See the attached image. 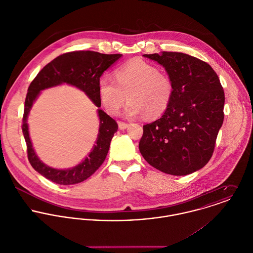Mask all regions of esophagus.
<instances>
[{
    "label": "esophagus",
    "instance_id": "34e87169",
    "mask_svg": "<svg viewBox=\"0 0 253 253\" xmlns=\"http://www.w3.org/2000/svg\"><path fill=\"white\" fill-rule=\"evenodd\" d=\"M118 124H119V128L120 129H126L128 126V124L124 123V122H119Z\"/></svg>",
    "mask_w": 253,
    "mask_h": 253
}]
</instances>
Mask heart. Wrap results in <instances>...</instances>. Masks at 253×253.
Here are the masks:
<instances>
[{
  "label": "heart",
  "instance_id": "heart-1",
  "mask_svg": "<svg viewBox=\"0 0 253 253\" xmlns=\"http://www.w3.org/2000/svg\"><path fill=\"white\" fill-rule=\"evenodd\" d=\"M116 80L103 75L98 82L100 102L111 115L119 112L127 96L130 100L125 108V115L128 118L144 113L150 119L159 117L171 102V79L143 60H132L121 66L116 71Z\"/></svg>",
  "mask_w": 253,
  "mask_h": 253
}]
</instances>
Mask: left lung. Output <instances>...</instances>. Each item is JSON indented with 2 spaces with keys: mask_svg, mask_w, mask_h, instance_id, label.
Listing matches in <instances>:
<instances>
[{
  "mask_svg": "<svg viewBox=\"0 0 253 253\" xmlns=\"http://www.w3.org/2000/svg\"><path fill=\"white\" fill-rule=\"evenodd\" d=\"M162 65L173 84V96L163 116L143 126L139 151L155 169L182 176L211 160L224 120L225 95L207 62L182 52L143 54Z\"/></svg>",
  "mask_w": 253,
  "mask_h": 253,
  "instance_id": "left-lung-1",
  "label": "left lung"
}]
</instances>
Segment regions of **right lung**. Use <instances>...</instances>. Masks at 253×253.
Segmentation results:
<instances>
[{
  "mask_svg": "<svg viewBox=\"0 0 253 253\" xmlns=\"http://www.w3.org/2000/svg\"><path fill=\"white\" fill-rule=\"evenodd\" d=\"M122 54H103L96 51H73L62 54L45 65L28 87L22 120V132L27 144L28 160L42 176L60 185H73L87 179L103 164L118 125L103 110L98 95V82ZM66 83L75 86L98 107L100 128L96 144L80 164L69 169H54L42 163L36 156L29 133L28 116L42 90Z\"/></svg>",
  "mask_w": 253,
  "mask_h": 253,
  "instance_id": "right-lung-1",
  "label": "right lung"
}]
</instances>
